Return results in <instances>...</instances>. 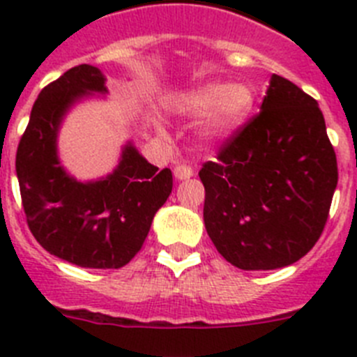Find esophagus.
<instances>
[{
  "label": "esophagus",
  "instance_id": "esophagus-1",
  "mask_svg": "<svg viewBox=\"0 0 357 357\" xmlns=\"http://www.w3.org/2000/svg\"><path fill=\"white\" fill-rule=\"evenodd\" d=\"M173 173H175V176L178 181H185V178H191V176H193V168H191V166H185V164H178V166H175Z\"/></svg>",
  "mask_w": 357,
  "mask_h": 357
}]
</instances>
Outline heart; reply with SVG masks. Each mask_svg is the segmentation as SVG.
<instances>
[{"instance_id": "b5f03b06", "label": "heart", "mask_w": 357, "mask_h": 357, "mask_svg": "<svg viewBox=\"0 0 357 357\" xmlns=\"http://www.w3.org/2000/svg\"><path fill=\"white\" fill-rule=\"evenodd\" d=\"M254 105L255 93L250 85L209 82L176 98L175 110L191 118L207 116L200 137L204 143L216 144L245 125Z\"/></svg>"}]
</instances>
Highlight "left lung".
I'll return each instance as SVG.
<instances>
[{"label": "left lung", "mask_w": 357, "mask_h": 357, "mask_svg": "<svg viewBox=\"0 0 357 357\" xmlns=\"http://www.w3.org/2000/svg\"><path fill=\"white\" fill-rule=\"evenodd\" d=\"M198 175L216 250L241 270H275L304 257L321 236L338 164L317 100L272 75L259 114Z\"/></svg>", "instance_id": "8db88e82"}]
</instances>
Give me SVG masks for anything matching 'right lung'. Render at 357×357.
Returning a JSON list of instances; mask_svg holds the SVG:
<instances>
[{
	"label": "right lung",
	"mask_w": 357,
	"mask_h": 357,
	"mask_svg": "<svg viewBox=\"0 0 357 357\" xmlns=\"http://www.w3.org/2000/svg\"><path fill=\"white\" fill-rule=\"evenodd\" d=\"M105 94V77L82 64L40 91L15 155L23 209L44 250L82 268H121L143 247L173 188L172 169L148 162L128 141L116 169L80 182L61 166L59 128L82 98Z\"/></svg>",
	"instance_id": "add662e5"
}]
</instances>
